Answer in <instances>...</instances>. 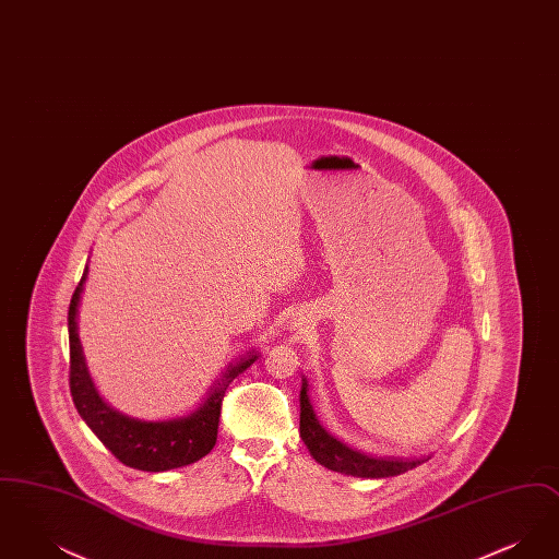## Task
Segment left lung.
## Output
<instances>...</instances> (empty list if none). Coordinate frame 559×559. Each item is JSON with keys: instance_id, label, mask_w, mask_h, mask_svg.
<instances>
[{"instance_id": "obj_1", "label": "left lung", "mask_w": 559, "mask_h": 559, "mask_svg": "<svg viewBox=\"0 0 559 559\" xmlns=\"http://www.w3.org/2000/svg\"><path fill=\"white\" fill-rule=\"evenodd\" d=\"M299 436L304 444L310 449V454L320 465L356 478H392L400 476L427 459H390V456H371L367 452L354 451L333 438L324 427L320 426L312 402L308 396V381L304 379L299 392Z\"/></svg>"}]
</instances>
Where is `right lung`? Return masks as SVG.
<instances>
[{
    "label": "right lung",
    "instance_id": "1",
    "mask_svg": "<svg viewBox=\"0 0 559 559\" xmlns=\"http://www.w3.org/2000/svg\"><path fill=\"white\" fill-rule=\"evenodd\" d=\"M87 278V266L83 270L80 285L71 297L69 306V347H71V372L69 385L71 396L81 419L98 436V440L112 452L123 465L142 472H169L185 467L212 452L217 440L219 411L226 388L233 379L258 360L255 352L242 356L237 365H230L222 372V379L213 383L210 396L199 404L194 413L167 421H140L126 417L110 408L100 399L98 390L87 371L80 333L78 312L81 293Z\"/></svg>",
    "mask_w": 559,
    "mask_h": 559
}]
</instances>
